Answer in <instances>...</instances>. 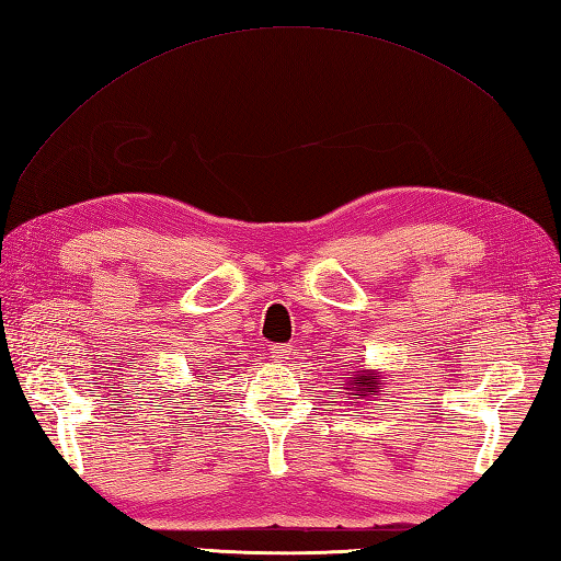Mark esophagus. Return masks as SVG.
<instances>
[{
    "instance_id": "1",
    "label": "esophagus",
    "mask_w": 561,
    "mask_h": 561,
    "mask_svg": "<svg viewBox=\"0 0 561 561\" xmlns=\"http://www.w3.org/2000/svg\"><path fill=\"white\" fill-rule=\"evenodd\" d=\"M272 359H277V362H282V359H289V354H291V350H289V344H277V347H272Z\"/></svg>"
}]
</instances>
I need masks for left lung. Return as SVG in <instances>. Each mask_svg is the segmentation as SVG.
Returning a JSON list of instances; mask_svg holds the SVG:
<instances>
[{
    "mask_svg": "<svg viewBox=\"0 0 561 561\" xmlns=\"http://www.w3.org/2000/svg\"><path fill=\"white\" fill-rule=\"evenodd\" d=\"M356 376L350 380V396H359L356 400H368L378 396L380 390V380H378V371H371V368H364V371H354Z\"/></svg>",
    "mask_w": 561,
    "mask_h": 561,
    "instance_id": "8db88e82",
    "label": "left lung"
}]
</instances>
